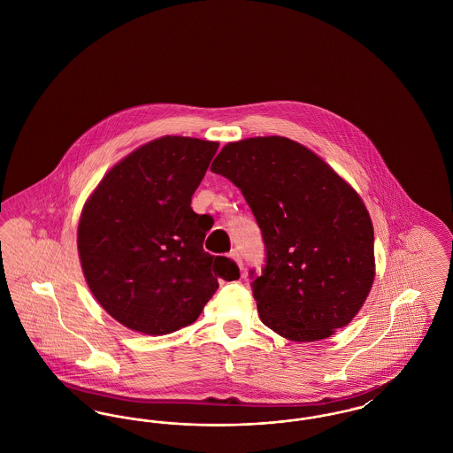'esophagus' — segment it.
I'll list each match as a JSON object with an SVG mask.
<instances>
[{
  "label": "esophagus",
  "instance_id": "1",
  "mask_svg": "<svg viewBox=\"0 0 453 453\" xmlns=\"http://www.w3.org/2000/svg\"><path fill=\"white\" fill-rule=\"evenodd\" d=\"M229 257H231V259H234V261H236L239 268H242V259H241V255H239V251H237V250H233V251L229 253Z\"/></svg>",
  "mask_w": 453,
  "mask_h": 453
}]
</instances>
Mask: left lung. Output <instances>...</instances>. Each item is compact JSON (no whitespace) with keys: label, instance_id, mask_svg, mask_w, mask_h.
I'll return each mask as SVG.
<instances>
[{"label":"left lung","instance_id":"obj_1","mask_svg":"<svg viewBox=\"0 0 453 453\" xmlns=\"http://www.w3.org/2000/svg\"><path fill=\"white\" fill-rule=\"evenodd\" d=\"M211 170L242 192L261 229L266 266L251 288L263 324L299 343L348 326L375 279L373 226L357 190L280 135L229 142Z\"/></svg>","mask_w":453,"mask_h":453}]
</instances>
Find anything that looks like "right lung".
<instances>
[{
  "label": "right lung",
  "mask_w": 453,
  "mask_h": 453,
  "mask_svg": "<svg viewBox=\"0 0 453 453\" xmlns=\"http://www.w3.org/2000/svg\"><path fill=\"white\" fill-rule=\"evenodd\" d=\"M219 142L163 135L108 170L88 196L78 253L93 297L135 333L161 336L195 323L239 268L203 251L209 217L192 195Z\"/></svg>",
  "instance_id": "right-lung-1"
}]
</instances>
